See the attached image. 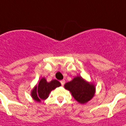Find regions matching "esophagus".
<instances>
[{
    "label": "esophagus",
    "mask_w": 126,
    "mask_h": 126,
    "mask_svg": "<svg viewBox=\"0 0 126 126\" xmlns=\"http://www.w3.org/2000/svg\"><path fill=\"white\" fill-rule=\"evenodd\" d=\"M61 84H62V86H64V84H65V80H62L61 81Z\"/></svg>",
    "instance_id": "34e87169"
}]
</instances>
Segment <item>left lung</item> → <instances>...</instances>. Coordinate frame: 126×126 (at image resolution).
Segmentation results:
<instances>
[{
	"mask_svg": "<svg viewBox=\"0 0 126 126\" xmlns=\"http://www.w3.org/2000/svg\"><path fill=\"white\" fill-rule=\"evenodd\" d=\"M64 88L70 91L73 98L82 104L91 100L96 91L95 85L84 79L81 76L75 77L72 80L65 83Z\"/></svg>",
	"mask_w": 126,
	"mask_h": 126,
	"instance_id": "obj_1",
	"label": "left lung"
}]
</instances>
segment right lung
Segmentation results:
<instances>
[{
  "label": "right lung",
  "mask_w": 126,
  "mask_h": 126,
  "mask_svg": "<svg viewBox=\"0 0 126 126\" xmlns=\"http://www.w3.org/2000/svg\"><path fill=\"white\" fill-rule=\"evenodd\" d=\"M61 86V82L57 80H52L48 82L46 78L43 77L31 91V96L34 100L40 102L41 100H46L48 98L49 94L52 90Z\"/></svg>",
  "instance_id": "right-lung-1"
}]
</instances>
